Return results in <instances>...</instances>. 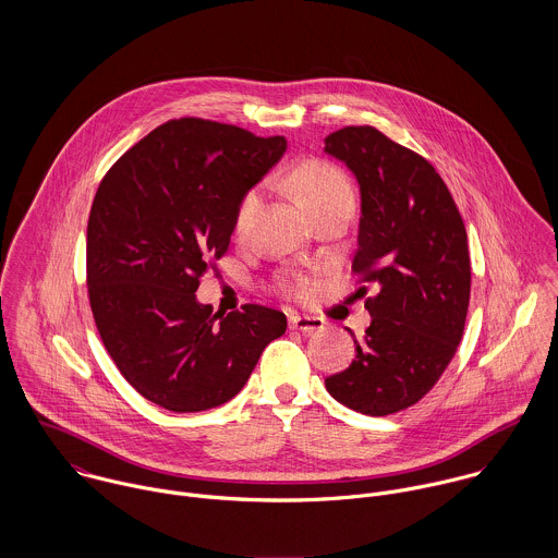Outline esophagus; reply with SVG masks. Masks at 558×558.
Returning a JSON list of instances; mask_svg holds the SVG:
<instances>
[{
    "label": "esophagus",
    "mask_w": 558,
    "mask_h": 558,
    "mask_svg": "<svg viewBox=\"0 0 558 558\" xmlns=\"http://www.w3.org/2000/svg\"><path fill=\"white\" fill-rule=\"evenodd\" d=\"M290 328L292 330H303V332H314V330L324 328V319L310 318V316H292Z\"/></svg>",
    "instance_id": "1"
}]
</instances>
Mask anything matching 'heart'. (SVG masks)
Instances as JSON below:
<instances>
[{
  "instance_id": "obj_1",
  "label": "heart",
  "mask_w": 558,
  "mask_h": 558,
  "mask_svg": "<svg viewBox=\"0 0 558 558\" xmlns=\"http://www.w3.org/2000/svg\"><path fill=\"white\" fill-rule=\"evenodd\" d=\"M294 182L301 195V202L305 204V208L312 213L316 208H322L330 202H339V199H354L352 195V186L348 182V178L332 165L328 162H319V160H312L305 162L296 169L294 173ZM257 206V193L251 191L242 197L240 202L239 213H236V236H242L248 228L251 215ZM286 290H296L299 283L296 281H283Z\"/></svg>"
}]
</instances>
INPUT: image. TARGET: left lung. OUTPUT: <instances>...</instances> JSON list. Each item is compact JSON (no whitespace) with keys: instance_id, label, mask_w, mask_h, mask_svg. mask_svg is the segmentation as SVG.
Wrapping results in <instances>:
<instances>
[{"instance_id":"obj_1","label":"left lung","mask_w":558,"mask_h":558,"mask_svg":"<svg viewBox=\"0 0 558 558\" xmlns=\"http://www.w3.org/2000/svg\"><path fill=\"white\" fill-rule=\"evenodd\" d=\"M324 153L359 182L352 270L376 288L352 365L324 385L339 403L385 416L423 398L458 350L471 299L466 230L438 171L374 126L330 133Z\"/></svg>"}]
</instances>
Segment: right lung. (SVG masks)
Masks as SVG:
<instances>
[{
  "mask_svg": "<svg viewBox=\"0 0 558 558\" xmlns=\"http://www.w3.org/2000/svg\"><path fill=\"white\" fill-rule=\"evenodd\" d=\"M286 137L202 118L155 129L113 162L87 221V294L100 339L129 385L171 412L239 396L288 319L244 305L226 318L195 296L226 255L242 197Z\"/></svg>",
  "mask_w": 558,
  "mask_h": 558,
  "instance_id": "right-lung-1",
  "label": "right lung"
}]
</instances>
